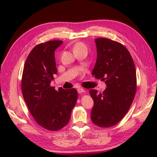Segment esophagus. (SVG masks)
Instances as JSON below:
<instances>
[{"mask_svg": "<svg viewBox=\"0 0 157 157\" xmlns=\"http://www.w3.org/2000/svg\"><path fill=\"white\" fill-rule=\"evenodd\" d=\"M78 92L79 94H82V93L86 92V90L84 89H83L82 88H78Z\"/></svg>", "mask_w": 157, "mask_h": 157, "instance_id": "34e87169", "label": "esophagus"}]
</instances>
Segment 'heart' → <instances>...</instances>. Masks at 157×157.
Masks as SVG:
<instances>
[{
  "instance_id": "1",
  "label": "heart",
  "mask_w": 157,
  "mask_h": 157,
  "mask_svg": "<svg viewBox=\"0 0 157 157\" xmlns=\"http://www.w3.org/2000/svg\"><path fill=\"white\" fill-rule=\"evenodd\" d=\"M80 48L87 49V48H86V46L85 45L84 43H83V42H78V43H77V44H75L74 47H73V49H74V50L80 49Z\"/></svg>"
}]
</instances>
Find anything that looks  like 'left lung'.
Instances as JSON below:
<instances>
[{
  "label": "left lung",
  "mask_w": 157,
  "mask_h": 157,
  "mask_svg": "<svg viewBox=\"0 0 157 157\" xmlns=\"http://www.w3.org/2000/svg\"><path fill=\"white\" fill-rule=\"evenodd\" d=\"M97 59L92 75L105 81L102 92L90 90L94 105L91 120L101 128H110L124 117L135 97L137 80L135 65L128 50L108 38L95 39Z\"/></svg>",
  "instance_id": "8db88e82"
}]
</instances>
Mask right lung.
Returning <instances> with one entry per match:
<instances>
[{
    "mask_svg": "<svg viewBox=\"0 0 157 157\" xmlns=\"http://www.w3.org/2000/svg\"><path fill=\"white\" fill-rule=\"evenodd\" d=\"M63 43L52 40L36 45L26 59L21 78V91L28 108L39 125L58 131L67 124L78 100L75 88L58 91L51 86L57 73L55 51Z\"/></svg>",
    "mask_w": 157,
    "mask_h": 157,
    "instance_id": "obj_1",
    "label": "right lung"
}]
</instances>
